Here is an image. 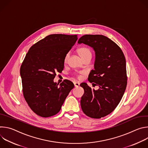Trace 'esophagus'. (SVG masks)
<instances>
[{"mask_svg": "<svg viewBox=\"0 0 148 148\" xmlns=\"http://www.w3.org/2000/svg\"><path fill=\"white\" fill-rule=\"evenodd\" d=\"M74 84L75 87H78L79 86V83L78 82H74Z\"/></svg>", "mask_w": 148, "mask_h": 148, "instance_id": "1", "label": "esophagus"}]
</instances>
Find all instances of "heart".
Returning a JSON list of instances; mask_svg holds the SVG:
<instances>
[{
	"instance_id": "heart-1",
	"label": "heart",
	"mask_w": 148,
	"mask_h": 148,
	"mask_svg": "<svg viewBox=\"0 0 148 148\" xmlns=\"http://www.w3.org/2000/svg\"><path fill=\"white\" fill-rule=\"evenodd\" d=\"M77 52H78V54L79 55V56L81 57V58L83 59V60L87 58L91 57V56H92V53H91L90 49H88V47H81V48L78 49L77 50ZM69 57H70V53H68L66 54L64 59V61L65 63L67 62ZM83 73L84 72H81L80 73L81 74ZM78 77L80 78L81 75H78Z\"/></svg>"
}]
</instances>
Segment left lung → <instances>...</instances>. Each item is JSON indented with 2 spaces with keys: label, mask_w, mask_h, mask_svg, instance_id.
Returning a JSON list of instances; mask_svg holds the SVG:
<instances>
[{
  "label": "left lung",
  "mask_w": 148,
  "mask_h": 148,
  "mask_svg": "<svg viewBox=\"0 0 148 148\" xmlns=\"http://www.w3.org/2000/svg\"><path fill=\"white\" fill-rule=\"evenodd\" d=\"M78 43L88 45L95 52L94 70L88 79L99 87L95 90L85 82L80 84L84 90L81 107L87 116L101 118L111 113L123 95L127 85L125 58L115 42L103 35H84Z\"/></svg>",
  "instance_id": "obj_1"
}]
</instances>
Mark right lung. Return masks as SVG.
<instances>
[{"mask_svg":"<svg viewBox=\"0 0 148 148\" xmlns=\"http://www.w3.org/2000/svg\"><path fill=\"white\" fill-rule=\"evenodd\" d=\"M77 35L50 34L33 45L20 67L23 96L31 110L41 117L57 114L74 84L65 79L60 86L53 81L64 69L65 56Z\"/></svg>","mask_w":148,"mask_h":148,"instance_id":"add662e5","label":"right lung"}]
</instances>
